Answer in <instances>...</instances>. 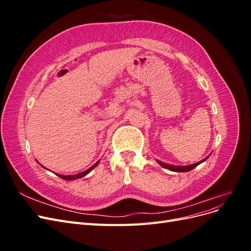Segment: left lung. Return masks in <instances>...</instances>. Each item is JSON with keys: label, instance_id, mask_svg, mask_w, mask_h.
Wrapping results in <instances>:
<instances>
[{"label": "left lung", "instance_id": "obj_1", "mask_svg": "<svg viewBox=\"0 0 251 251\" xmlns=\"http://www.w3.org/2000/svg\"><path fill=\"white\" fill-rule=\"evenodd\" d=\"M208 157H206L205 159H203V160H201L200 162H197L195 164H191V165H186V166H177V165H171V164H166V163H163L161 161H157L159 164H160L162 168L164 169H168L170 171H173V172H189L194 170L196 166H198L200 163H202L203 161L206 160Z\"/></svg>", "mask_w": 251, "mask_h": 251}]
</instances>
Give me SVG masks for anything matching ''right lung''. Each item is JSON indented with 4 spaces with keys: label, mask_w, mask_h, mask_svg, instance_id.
Masks as SVG:
<instances>
[{
    "label": "right lung",
    "mask_w": 251,
    "mask_h": 251,
    "mask_svg": "<svg viewBox=\"0 0 251 251\" xmlns=\"http://www.w3.org/2000/svg\"><path fill=\"white\" fill-rule=\"evenodd\" d=\"M98 164V162H96L93 166H91V168L89 169V170H87V171H85V172H82V173H79V174H77V175H73V176H63V175H57V176L59 177V178H62V179H65V180H75V179H78V178H81V177H83V176H86L87 174H89L91 171H92L95 166Z\"/></svg>",
    "instance_id": "1"
}]
</instances>
